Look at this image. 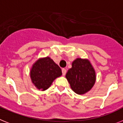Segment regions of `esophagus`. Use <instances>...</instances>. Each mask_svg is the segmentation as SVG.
<instances>
[{"instance_id":"esophagus-1","label":"esophagus","mask_w":123,"mask_h":123,"mask_svg":"<svg viewBox=\"0 0 123 123\" xmlns=\"http://www.w3.org/2000/svg\"><path fill=\"white\" fill-rule=\"evenodd\" d=\"M66 69H64V68H63V69H62V75H63V76H65V74L66 73Z\"/></svg>"}]
</instances>
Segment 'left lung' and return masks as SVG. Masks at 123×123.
<instances>
[{
    "label": "left lung",
    "instance_id": "obj_1",
    "mask_svg": "<svg viewBox=\"0 0 123 123\" xmlns=\"http://www.w3.org/2000/svg\"><path fill=\"white\" fill-rule=\"evenodd\" d=\"M66 77L73 91L78 94L89 91L96 81L95 71L89 61L80 58L73 61L72 68L68 70Z\"/></svg>",
    "mask_w": 123,
    "mask_h": 123
}]
</instances>
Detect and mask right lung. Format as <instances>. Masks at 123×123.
Segmentation results:
<instances>
[{
    "label": "right lung",
    "instance_id": "right-lung-1",
    "mask_svg": "<svg viewBox=\"0 0 123 123\" xmlns=\"http://www.w3.org/2000/svg\"><path fill=\"white\" fill-rule=\"evenodd\" d=\"M61 75V69L48 57L36 61L31 71L32 81L42 91L49 88L54 80Z\"/></svg>",
    "mask_w": 123,
    "mask_h": 123
}]
</instances>
